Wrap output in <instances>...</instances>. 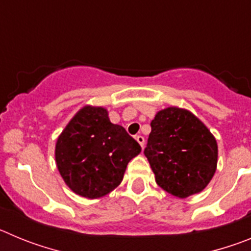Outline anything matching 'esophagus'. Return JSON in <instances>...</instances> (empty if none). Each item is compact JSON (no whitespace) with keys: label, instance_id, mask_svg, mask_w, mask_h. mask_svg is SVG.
Here are the masks:
<instances>
[{"label":"esophagus","instance_id":"1","mask_svg":"<svg viewBox=\"0 0 251 251\" xmlns=\"http://www.w3.org/2000/svg\"><path fill=\"white\" fill-rule=\"evenodd\" d=\"M136 141L138 142L139 145H141V147L143 148V146H145V137H143V136H136Z\"/></svg>","mask_w":251,"mask_h":251}]
</instances>
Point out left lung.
I'll list each match as a JSON object with an SVG mask.
<instances>
[{
  "instance_id": "left-lung-1",
  "label": "left lung",
  "mask_w": 251,
  "mask_h": 251,
  "mask_svg": "<svg viewBox=\"0 0 251 251\" xmlns=\"http://www.w3.org/2000/svg\"><path fill=\"white\" fill-rule=\"evenodd\" d=\"M151 128L145 154L157 185L179 199L202 191L217 166L216 139L207 127L190 110L168 106Z\"/></svg>"
}]
</instances>
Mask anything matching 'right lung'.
I'll use <instances>...</instances> for the list:
<instances>
[{
	"label": "right lung",
	"mask_w": 251,
	"mask_h": 251,
	"mask_svg": "<svg viewBox=\"0 0 251 251\" xmlns=\"http://www.w3.org/2000/svg\"><path fill=\"white\" fill-rule=\"evenodd\" d=\"M139 153L138 142L109 121L105 108L85 105L57 138L55 161L73 192L99 199L119 186L128 162Z\"/></svg>",
	"instance_id": "obj_1"
}]
</instances>
